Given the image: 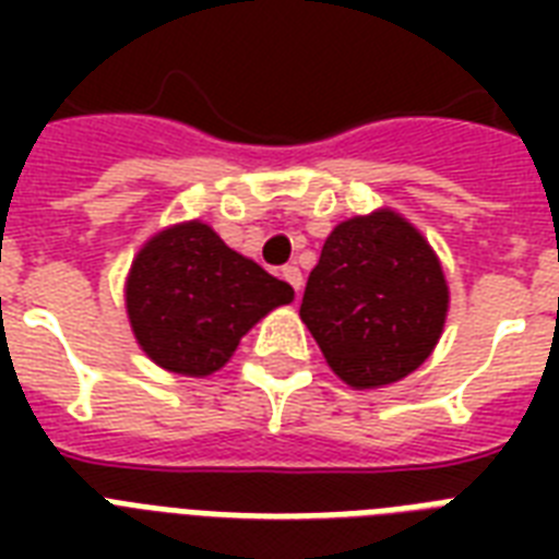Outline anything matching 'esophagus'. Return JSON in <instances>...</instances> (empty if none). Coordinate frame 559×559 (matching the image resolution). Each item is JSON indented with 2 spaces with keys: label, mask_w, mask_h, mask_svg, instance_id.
<instances>
[{
  "label": "esophagus",
  "mask_w": 559,
  "mask_h": 559,
  "mask_svg": "<svg viewBox=\"0 0 559 559\" xmlns=\"http://www.w3.org/2000/svg\"><path fill=\"white\" fill-rule=\"evenodd\" d=\"M281 275H284V281H287L289 287L296 289V293H301V287H305V275H301V270H298V266H284V270H281Z\"/></svg>",
  "instance_id": "1"
}]
</instances>
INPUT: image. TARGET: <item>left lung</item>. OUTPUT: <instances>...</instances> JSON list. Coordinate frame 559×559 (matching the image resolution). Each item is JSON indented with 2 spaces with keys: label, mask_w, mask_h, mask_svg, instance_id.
I'll use <instances>...</instances> for the list:
<instances>
[{
  "label": "left lung",
  "mask_w": 559,
  "mask_h": 559,
  "mask_svg": "<svg viewBox=\"0 0 559 559\" xmlns=\"http://www.w3.org/2000/svg\"><path fill=\"white\" fill-rule=\"evenodd\" d=\"M450 287L420 228L394 209L342 219L307 278L301 322L345 385L371 391L432 357Z\"/></svg>",
  "instance_id": "obj_1"
}]
</instances>
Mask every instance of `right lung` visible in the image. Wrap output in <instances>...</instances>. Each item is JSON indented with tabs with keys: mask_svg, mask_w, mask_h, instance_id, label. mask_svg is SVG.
Returning <instances> with one entry per match:
<instances>
[{
	"mask_svg": "<svg viewBox=\"0 0 559 559\" xmlns=\"http://www.w3.org/2000/svg\"><path fill=\"white\" fill-rule=\"evenodd\" d=\"M293 298L287 281L228 249L202 219L156 231L133 258L124 284L139 348L182 377L219 371L246 333Z\"/></svg>",
	"mask_w": 559,
	"mask_h": 559,
	"instance_id": "right-lung-1",
	"label": "right lung"
}]
</instances>
